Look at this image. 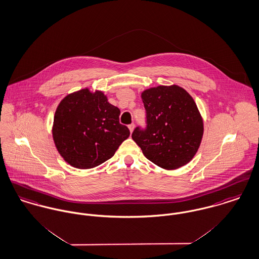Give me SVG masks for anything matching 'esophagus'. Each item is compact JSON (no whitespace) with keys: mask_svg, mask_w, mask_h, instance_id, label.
<instances>
[{"mask_svg":"<svg viewBox=\"0 0 259 259\" xmlns=\"http://www.w3.org/2000/svg\"><path fill=\"white\" fill-rule=\"evenodd\" d=\"M128 128H130V131H131V133H133V132H134V128H135V124H134V123L130 124V125H128Z\"/></svg>","mask_w":259,"mask_h":259,"instance_id":"34e87169","label":"esophagus"}]
</instances>
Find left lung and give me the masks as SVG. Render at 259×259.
<instances>
[{
  "label": "left lung",
  "instance_id": "8db88e82",
  "mask_svg": "<svg viewBox=\"0 0 259 259\" xmlns=\"http://www.w3.org/2000/svg\"><path fill=\"white\" fill-rule=\"evenodd\" d=\"M146 128L136 127L132 138L154 164L173 170L187 164L199 149L204 122L194 99L177 86H157L141 93Z\"/></svg>",
  "mask_w": 259,
  "mask_h": 259
}]
</instances>
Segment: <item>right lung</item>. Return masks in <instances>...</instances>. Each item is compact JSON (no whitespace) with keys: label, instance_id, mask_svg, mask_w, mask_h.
<instances>
[{"label":"right lung","instance_id":"obj_1","mask_svg":"<svg viewBox=\"0 0 259 259\" xmlns=\"http://www.w3.org/2000/svg\"><path fill=\"white\" fill-rule=\"evenodd\" d=\"M119 109L102 91L88 88L67 95L58 105L52 126L55 146L71 166L89 169L114 156L130 137L119 123Z\"/></svg>","mask_w":259,"mask_h":259}]
</instances>
